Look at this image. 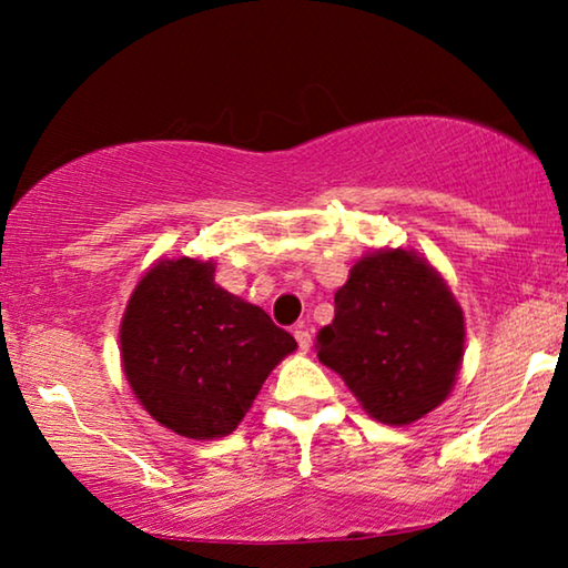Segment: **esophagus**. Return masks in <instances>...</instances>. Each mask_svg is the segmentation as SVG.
<instances>
[{
	"mask_svg": "<svg viewBox=\"0 0 568 568\" xmlns=\"http://www.w3.org/2000/svg\"><path fill=\"white\" fill-rule=\"evenodd\" d=\"M295 341H297V345H301V351H307L311 348V333H307L305 328H295Z\"/></svg>",
	"mask_w": 568,
	"mask_h": 568,
	"instance_id": "esophagus-1",
	"label": "esophagus"
}]
</instances>
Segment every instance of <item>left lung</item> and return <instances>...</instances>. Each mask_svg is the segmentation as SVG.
<instances>
[{"instance_id":"obj_1","label":"left lung","mask_w":568,"mask_h":568,"mask_svg":"<svg viewBox=\"0 0 568 568\" xmlns=\"http://www.w3.org/2000/svg\"><path fill=\"white\" fill-rule=\"evenodd\" d=\"M466 321L434 265L416 250L378 247L335 291V318L318 335V361L338 373L371 418L408 426L456 386Z\"/></svg>"}]
</instances>
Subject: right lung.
<instances>
[{
  "label": "right lung",
  "mask_w": 568,
  "mask_h": 568,
  "mask_svg": "<svg viewBox=\"0 0 568 568\" xmlns=\"http://www.w3.org/2000/svg\"><path fill=\"white\" fill-rule=\"evenodd\" d=\"M295 348L263 307L215 283L213 257H160L134 285L120 323L134 398L160 426L192 440L233 434Z\"/></svg>",
  "instance_id": "1"
}]
</instances>
